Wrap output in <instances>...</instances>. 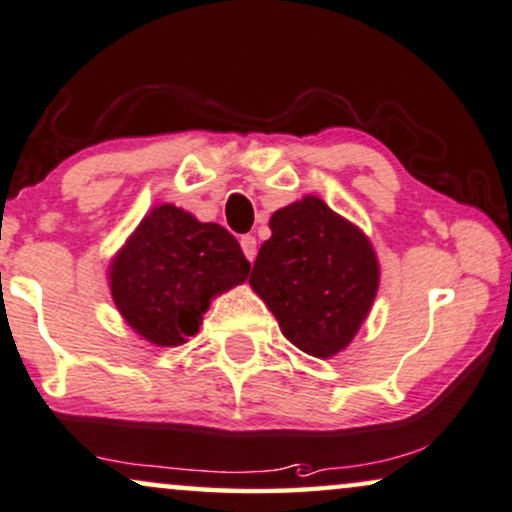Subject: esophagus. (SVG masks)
Masks as SVG:
<instances>
[{
	"label": "esophagus",
	"mask_w": 512,
	"mask_h": 512,
	"mask_svg": "<svg viewBox=\"0 0 512 512\" xmlns=\"http://www.w3.org/2000/svg\"><path fill=\"white\" fill-rule=\"evenodd\" d=\"M240 244H242V251H244V256H247L249 261L254 263V258H256V237H254V235H242Z\"/></svg>",
	"instance_id": "34e87169"
}]
</instances>
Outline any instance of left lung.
Here are the masks:
<instances>
[{"instance_id": "8db88e82", "label": "left lung", "mask_w": 512, "mask_h": 512, "mask_svg": "<svg viewBox=\"0 0 512 512\" xmlns=\"http://www.w3.org/2000/svg\"><path fill=\"white\" fill-rule=\"evenodd\" d=\"M249 284L303 353H343L371 313L381 265L371 240L320 197L305 195L270 216Z\"/></svg>"}]
</instances>
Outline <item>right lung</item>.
<instances>
[{"label": "right lung", "mask_w": 512, "mask_h": 512, "mask_svg": "<svg viewBox=\"0 0 512 512\" xmlns=\"http://www.w3.org/2000/svg\"><path fill=\"white\" fill-rule=\"evenodd\" d=\"M249 270L223 225L164 202L110 258L108 284L122 320L143 341L174 348L197 334L211 301L247 282Z\"/></svg>", "instance_id": "right-lung-1"}]
</instances>
